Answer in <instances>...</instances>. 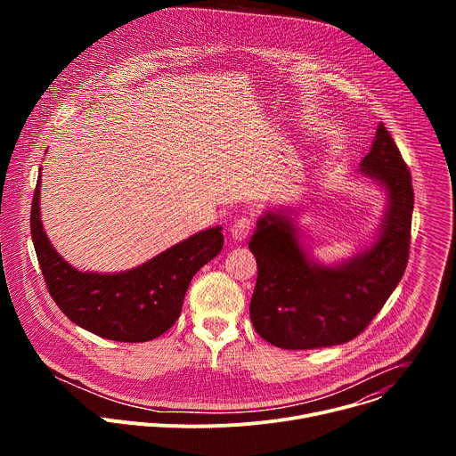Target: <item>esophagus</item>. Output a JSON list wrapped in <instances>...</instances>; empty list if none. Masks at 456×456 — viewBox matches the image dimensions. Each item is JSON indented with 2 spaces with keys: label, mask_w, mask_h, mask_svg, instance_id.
<instances>
[{
  "label": "esophagus",
  "mask_w": 456,
  "mask_h": 456,
  "mask_svg": "<svg viewBox=\"0 0 456 456\" xmlns=\"http://www.w3.org/2000/svg\"><path fill=\"white\" fill-rule=\"evenodd\" d=\"M250 229H252V220L248 216L236 218L234 224L231 225V236L236 241H243L247 238V234L250 232Z\"/></svg>",
  "instance_id": "obj_1"
}]
</instances>
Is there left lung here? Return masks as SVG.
Listing matches in <instances>:
<instances>
[{"label": "left lung", "instance_id": "left-lung-1", "mask_svg": "<svg viewBox=\"0 0 456 456\" xmlns=\"http://www.w3.org/2000/svg\"><path fill=\"white\" fill-rule=\"evenodd\" d=\"M361 173L386 187L387 211L377 241L345 264L310 262L289 216L267 213L257 220L248 241L257 264L250 321L267 343L285 350L348 343L366 330L399 285L410 256L413 185L382 122Z\"/></svg>", "mask_w": 456, "mask_h": 456}]
</instances>
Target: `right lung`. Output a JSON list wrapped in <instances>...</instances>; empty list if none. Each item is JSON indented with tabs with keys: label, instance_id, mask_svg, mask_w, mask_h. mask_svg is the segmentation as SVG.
<instances>
[{
	"label": "right lung",
	"instance_id": "right-lung-1",
	"mask_svg": "<svg viewBox=\"0 0 456 456\" xmlns=\"http://www.w3.org/2000/svg\"><path fill=\"white\" fill-rule=\"evenodd\" d=\"M39 183L30 208V232L46 289L61 312L81 329L111 341L144 343L169 330L187 287L224 247L222 227H211L118 274L79 273L53 250L39 218Z\"/></svg>",
	"mask_w": 456,
	"mask_h": 456
}]
</instances>
